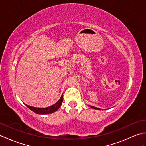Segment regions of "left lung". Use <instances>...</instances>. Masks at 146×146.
<instances>
[{
    "instance_id": "1",
    "label": "left lung",
    "mask_w": 146,
    "mask_h": 146,
    "mask_svg": "<svg viewBox=\"0 0 146 146\" xmlns=\"http://www.w3.org/2000/svg\"><path fill=\"white\" fill-rule=\"evenodd\" d=\"M89 106L90 107H92V108H94V109H96V110H100V108H99L95 107H94V106H92V105H89Z\"/></svg>"
}]
</instances>
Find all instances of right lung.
I'll return each mask as SVG.
<instances>
[{"mask_svg":"<svg viewBox=\"0 0 146 146\" xmlns=\"http://www.w3.org/2000/svg\"><path fill=\"white\" fill-rule=\"evenodd\" d=\"M62 102H63V95L61 97L56 103L54 104V105H51L50 107H46V108H36L31 106H29L26 104H25L26 106L28 107L31 110H32L34 112L38 114H49L53 113L54 111H57L58 108L60 107V106L62 104Z\"/></svg>","mask_w":146,"mask_h":146,"instance_id":"right-lung-1","label":"right lung"}]
</instances>
